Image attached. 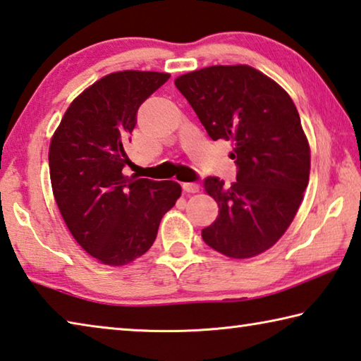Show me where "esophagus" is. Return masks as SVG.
I'll use <instances>...</instances> for the list:
<instances>
[{
    "label": "esophagus",
    "mask_w": 361,
    "mask_h": 361,
    "mask_svg": "<svg viewBox=\"0 0 361 361\" xmlns=\"http://www.w3.org/2000/svg\"><path fill=\"white\" fill-rule=\"evenodd\" d=\"M183 189H185L186 192H197L200 186L197 183H183Z\"/></svg>",
    "instance_id": "obj_1"
}]
</instances>
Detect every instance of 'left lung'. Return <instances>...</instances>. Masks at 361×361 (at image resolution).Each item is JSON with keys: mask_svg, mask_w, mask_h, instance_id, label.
<instances>
[{"mask_svg": "<svg viewBox=\"0 0 361 361\" xmlns=\"http://www.w3.org/2000/svg\"><path fill=\"white\" fill-rule=\"evenodd\" d=\"M212 140L234 145L237 181L215 176L205 191L218 216L202 229L207 245L228 258L264 253L290 228L309 185L310 148L283 87L248 65H215L175 79Z\"/></svg>", "mask_w": 361, "mask_h": 361, "instance_id": "obj_1", "label": "left lung"}]
</instances>
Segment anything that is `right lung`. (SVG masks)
<instances>
[{
    "label": "right lung",
    "instance_id": "obj_1",
    "mask_svg": "<svg viewBox=\"0 0 361 361\" xmlns=\"http://www.w3.org/2000/svg\"><path fill=\"white\" fill-rule=\"evenodd\" d=\"M170 78L126 70L103 76L66 109L49 146L52 192L75 240L92 258L124 266L156 240L159 223L181 195L176 181L124 175V145L137 111Z\"/></svg>",
    "mask_w": 361,
    "mask_h": 361
}]
</instances>
